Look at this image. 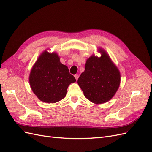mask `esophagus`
Wrapping results in <instances>:
<instances>
[{
  "label": "esophagus",
  "instance_id": "1",
  "mask_svg": "<svg viewBox=\"0 0 152 152\" xmlns=\"http://www.w3.org/2000/svg\"><path fill=\"white\" fill-rule=\"evenodd\" d=\"M74 77H75V79L76 80H77L78 79V78H79V75H78V74H75V75H74Z\"/></svg>",
  "mask_w": 152,
  "mask_h": 152
}]
</instances>
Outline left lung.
<instances>
[{
	"mask_svg": "<svg viewBox=\"0 0 152 152\" xmlns=\"http://www.w3.org/2000/svg\"><path fill=\"white\" fill-rule=\"evenodd\" d=\"M101 57L91 56L87 59L85 70L77 83L85 97L95 104H102L111 99L121 83V73L108 54L102 48Z\"/></svg>",
	"mask_w": 152,
	"mask_h": 152,
	"instance_id": "obj_1",
	"label": "left lung"
}]
</instances>
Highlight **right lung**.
Wrapping results in <instances>:
<instances>
[{
	"label": "right lung",
	"instance_id": "obj_1",
	"mask_svg": "<svg viewBox=\"0 0 152 152\" xmlns=\"http://www.w3.org/2000/svg\"><path fill=\"white\" fill-rule=\"evenodd\" d=\"M76 81L58 54L45 50L31 68L29 82L34 93L40 101L56 103L66 96L68 86Z\"/></svg>",
	"mask_w": 152,
	"mask_h": 152
}]
</instances>
